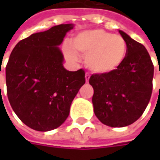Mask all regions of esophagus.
I'll return each mask as SVG.
<instances>
[{
	"instance_id": "obj_1",
	"label": "esophagus",
	"mask_w": 160,
	"mask_h": 160,
	"mask_svg": "<svg viewBox=\"0 0 160 160\" xmlns=\"http://www.w3.org/2000/svg\"><path fill=\"white\" fill-rule=\"evenodd\" d=\"M89 79H90V75L88 74V73H86V74H85V82H86V83H88V82H89Z\"/></svg>"
}]
</instances>
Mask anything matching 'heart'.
Returning a JSON list of instances; mask_svg holds the SVG:
<instances>
[{
	"label": "heart",
	"mask_w": 160,
	"mask_h": 160,
	"mask_svg": "<svg viewBox=\"0 0 160 160\" xmlns=\"http://www.w3.org/2000/svg\"><path fill=\"white\" fill-rule=\"evenodd\" d=\"M71 44L76 52L85 57V65L89 70L100 75L118 69L127 53L124 38L103 29L83 31L73 38ZM66 53L71 59L77 58L70 48L66 49Z\"/></svg>",
	"instance_id": "b5f03b06"
}]
</instances>
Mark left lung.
I'll use <instances>...</instances> for the list:
<instances>
[{"mask_svg":"<svg viewBox=\"0 0 160 160\" xmlns=\"http://www.w3.org/2000/svg\"><path fill=\"white\" fill-rule=\"evenodd\" d=\"M126 41L127 53L118 69L109 74H93L94 114L102 124L124 127L134 123L144 112L152 92L154 67L145 47L118 30Z\"/></svg>","mask_w":160,"mask_h":160,"instance_id":"1","label":"left lung"}]
</instances>
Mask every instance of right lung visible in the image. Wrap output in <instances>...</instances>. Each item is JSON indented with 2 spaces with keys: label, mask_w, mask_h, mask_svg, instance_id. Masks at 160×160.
Listing matches in <instances>:
<instances>
[{
  "label": "right lung",
  "mask_w": 160,
  "mask_h": 160,
  "mask_svg": "<svg viewBox=\"0 0 160 160\" xmlns=\"http://www.w3.org/2000/svg\"><path fill=\"white\" fill-rule=\"evenodd\" d=\"M73 28V24H61L31 34L10 53L6 66L8 99L18 118L36 131L47 132L61 126L85 83L83 69L65 68L58 47Z\"/></svg>",
  "instance_id": "add662e5"
}]
</instances>
